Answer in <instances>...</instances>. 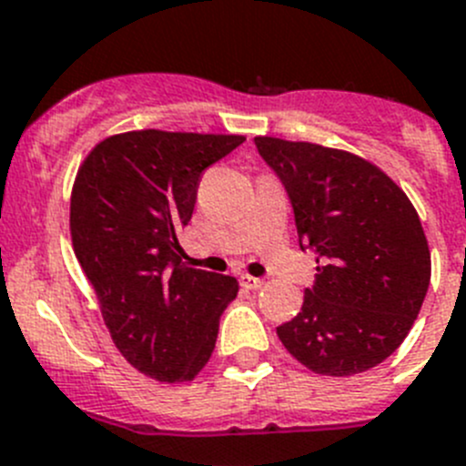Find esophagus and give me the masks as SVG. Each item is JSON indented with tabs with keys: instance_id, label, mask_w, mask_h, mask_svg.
Listing matches in <instances>:
<instances>
[{
	"instance_id": "esophagus-1",
	"label": "esophagus",
	"mask_w": 466,
	"mask_h": 466,
	"mask_svg": "<svg viewBox=\"0 0 466 466\" xmlns=\"http://www.w3.org/2000/svg\"><path fill=\"white\" fill-rule=\"evenodd\" d=\"M262 285H264L262 278L248 276V273H243V276H241V287H246V289H259Z\"/></svg>"
}]
</instances>
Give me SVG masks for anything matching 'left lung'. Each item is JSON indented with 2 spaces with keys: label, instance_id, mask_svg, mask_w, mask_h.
Segmentation results:
<instances>
[{
  "label": "left lung",
  "instance_id": "1",
  "mask_svg": "<svg viewBox=\"0 0 466 466\" xmlns=\"http://www.w3.org/2000/svg\"><path fill=\"white\" fill-rule=\"evenodd\" d=\"M255 145L292 202L299 246L321 262L301 312L278 326V338L317 375L370 370L402 345L428 294L419 213L359 156L278 137Z\"/></svg>",
  "mask_w": 466,
  "mask_h": 466
}]
</instances>
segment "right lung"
Instances as JSON below:
<instances>
[{
  "instance_id": "right-lung-1",
  "label": "right lung",
  "mask_w": 466,
  "mask_h": 466,
  "mask_svg": "<svg viewBox=\"0 0 466 466\" xmlns=\"http://www.w3.org/2000/svg\"><path fill=\"white\" fill-rule=\"evenodd\" d=\"M243 135L133 130L86 156L71 195L73 250L116 350L156 381H190L237 299L232 276L190 268L179 232L199 177L243 145Z\"/></svg>"
}]
</instances>
